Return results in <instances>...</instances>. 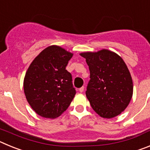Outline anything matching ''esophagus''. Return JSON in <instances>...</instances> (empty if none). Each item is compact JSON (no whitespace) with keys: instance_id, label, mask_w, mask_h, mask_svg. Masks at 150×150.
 I'll return each instance as SVG.
<instances>
[{"instance_id":"34e87169","label":"esophagus","mask_w":150,"mask_h":150,"mask_svg":"<svg viewBox=\"0 0 150 150\" xmlns=\"http://www.w3.org/2000/svg\"><path fill=\"white\" fill-rule=\"evenodd\" d=\"M79 91H80V92H83V91H84V87H81V88H79Z\"/></svg>"}]
</instances>
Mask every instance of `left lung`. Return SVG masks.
I'll use <instances>...</instances> for the list:
<instances>
[{
    "instance_id": "8db88e82",
    "label": "left lung",
    "mask_w": 150,
    "mask_h": 150,
    "mask_svg": "<svg viewBox=\"0 0 150 150\" xmlns=\"http://www.w3.org/2000/svg\"><path fill=\"white\" fill-rule=\"evenodd\" d=\"M90 71L86 91L92 109L100 116L111 119L129 104L133 82L126 64L120 55L108 50L83 52Z\"/></svg>"
}]
</instances>
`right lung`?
I'll return each instance as SVG.
<instances>
[{"label": "right lung", "mask_w": 150, "mask_h": 150, "mask_svg": "<svg viewBox=\"0 0 150 150\" xmlns=\"http://www.w3.org/2000/svg\"><path fill=\"white\" fill-rule=\"evenodd\" d=\"M73 54L59 46L43 50L29 66L24 79L28 104L42 117L55 119L71 104L76 90L66 70Z\"/></svg>", "instance_id": "right-lung-1"}]
</instances>
